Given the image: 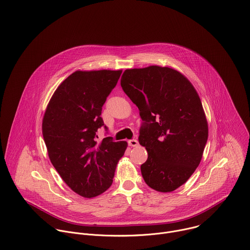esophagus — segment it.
I'll list each match as a JSON object with an SVG mask.
<instances>
[{
    "mask_svg": "<svg viewBox=\"0 0 250 250\" xmlns=\"http://www.w3.org/2000/svg\"><path fill=\"white\" fill-rule=\"evenodd\" d=\"M128 145L131 147H136V146H138V141L136 139L128 140Z\"/></svg>",
    "mask_w": 250,
    "mask_h": 250,
    "instance_id": "esophagus-1",
    "label": "esophagus"
}]
</instances>
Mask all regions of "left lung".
<instances>
[{
  "label": "left lung",
  "instance_id": "left-lung-1",
  "mask_svg": "<svg viewBox=\"0 0 250 250\" xmlns=\"http://www.w3.org/2000/svg\"><path fill=\"white\" fill-rule=\"evenodd\" d=\"M121 85L138 107L139 143L148 152L141 173L152 189L169 193L199 167L208 137L201 98L191 82L169 67L126 69Z\"/></svg>",
  "mask_w": 250,
  "mask_h": 250
}]
</instances>
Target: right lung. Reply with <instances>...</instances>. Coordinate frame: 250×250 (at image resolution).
I'll use <instances>...</instances> for the list:
<instances>
[{
	"label": "right lung",
	"mask_w": 250,
	"mask_h": 250,
	"mask_svg": "<svg viewBox=\"0 0 250 250\" xmlns=\"http://www.w3.org/2000/svg\"><path fill=\"white\" fill-rule=\"evenodd\" d=\"M121 74L122 70L74 72L56 88L43 115L49 160L63 181L83 198H94L112 185L127 147L126 141L114 142L112 137L96 139L97 129L104 125L102 106Z\"/></svg>",
	"instance_id": "add662e5"
}]
</instances>
